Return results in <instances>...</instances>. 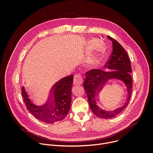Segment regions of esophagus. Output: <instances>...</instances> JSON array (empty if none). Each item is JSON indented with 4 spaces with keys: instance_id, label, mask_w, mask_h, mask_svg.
I'll use <instances>...</instances> for the list:
<instances>
[{
    "instance_id": "34e87169",
    "label": "esophagus",
    "mask_w": 153,
    "mask_h": 153,
    "mask_svg": "<svg viewBox=\"0 0 153 153\" xmlns=\"http://www.w3.org/2000/svg\"><path fill=\"white\" fill-rule=\"evenodd\" d=\"M83 83V79L80 74H76L74 76L73 84L74 85H81Z\"/></svg>"
}]
</instances>
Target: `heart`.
<instances>
[{"instance_id": "b5f03b06", "label": "heart", "mask_w": 153, "mask_h": 153, "mask_svg": "<svg viewBox=\"0 0 153 153\" xmlns=\"http://www.w3.org/2000/svg\"><path fill=\"white\" fill-rule=\"evenodd\" d=\"M100 58L99 56H95L89 60L88 63L91 66H97L100 63Z\"/></svg>"}]
</instances>
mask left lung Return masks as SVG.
<instances>
[{"instance_id": "8db88e82", "label": "left lung", "mask_w": 153, "mask_h": 153, "mask_svg": "<svg viewBox=\"0 0 153 153\" xmlns=\"http://www.w3.org/2000/svg\"><path fill=\"white\" fill-rule=\"evenodd\" d=\"M113 43V51L111 56L105 63V66L110 70L105 71L99 69H93L85 73L86 77L83 87L88 97L89 105L93 114L102 119H112L122 113L127 107L131 97L132 77L131 65L128 55L120 43L113 37L107 36ZM115 78L122 81L127 93L126 103L122 107L114 111L105 110L98 103V97L108 79ZM102 97L105 102V96L102 93Z\"/></svg>"}]
</instances>
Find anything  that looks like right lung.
Returning <instances> with one entry per match:
<instances>
[{
  "label": "right lung",
  "instance_id": "right-lung-1",
  "mask_svg": "<svg viewBox=\"0 0 153 153\" xmlns=\"http://www.w3.org/2000/svg\"><path fill=\"white\" fill-rule=\"evenodd\" d=\"M73 82V75L57 82L52 87L48 100L40 105L32 101L25 86H22V94L27 110L36 118L47 123H54L63 120L71 107Z\"/></svg>",
  "mask_w": 153,
  "mask_h": 153
}]
</instances>
